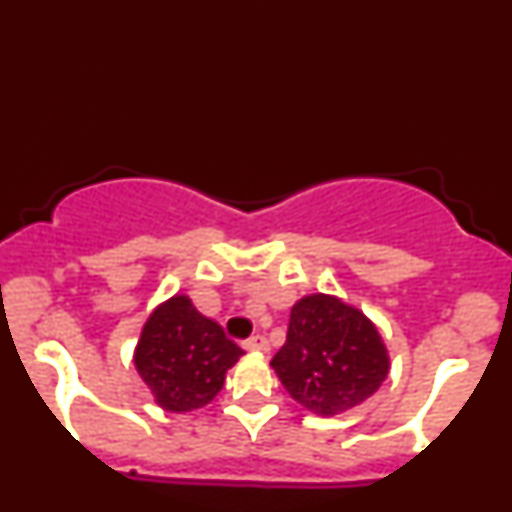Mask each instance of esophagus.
<instances>
[{"instance_id": "obj_1", "label": "esophagus", "mask_w": 512, "mask_h": 512, "mask_svg": "<svg viewBox=\"0 0 512 512\" xmlns=\"http://www.w3.org/2000/svg\"><path fill=\"white\" fill-rule=\"evenodd\" d=\"M244 347L250 351H266L268 349V340L264 336H250L248 340H244Z\"/></svg>"}]
</instances>
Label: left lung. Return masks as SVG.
I'll use <instances>...</instances> for the list:
<instances>
[{
	"label": "left lung",
	"mask_w": 512,
	"mask_h": 512,
	"mask_svg": "<svg viewBox=\"0 0 512 512\" xmlns=\"http://www.w3.org/2000/svg\"><path fill=\"white\" fill-rule=\"evenodd\" d=\"M271 365L297 403L331 416L374 394L387 378L389 358L358 309L338 297L309 295L291 309L286 342Z\"/></svg>",
	"instance_id": "left-lung-1"
}]
</instances>
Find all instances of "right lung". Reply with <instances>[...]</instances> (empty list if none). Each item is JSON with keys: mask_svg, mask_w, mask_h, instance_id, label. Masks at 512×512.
<instances>
[{"mask_svg": "<svg viewBox=\"0 0 512 512\" xmlns=\"http://www.w3.org/2000/svg\"><path fill=\"white\" fill-rule=\"evenodd\" d=\"M241 353L215 320L174 295L147 320L134 362L163 410L190 412L221 392Z\"/></svg>", "mask_w": 512, "mask_h": 512, "instance_id": "1", "label": "right lung"}]
</instances>
